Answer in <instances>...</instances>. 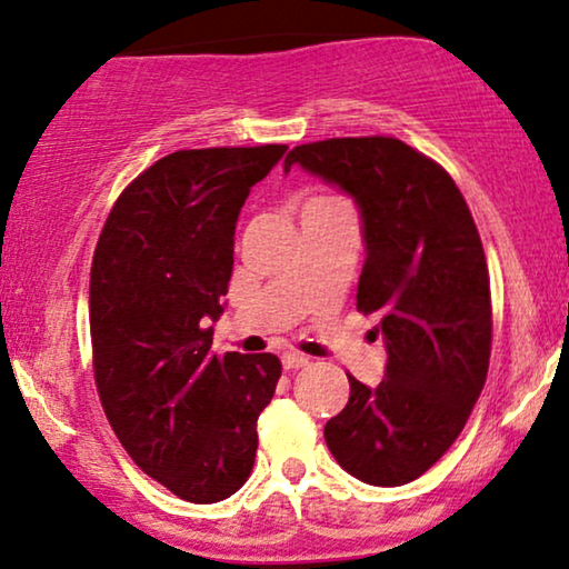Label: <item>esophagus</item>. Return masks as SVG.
Wrapping results in <instances>:
<instances>
[{"label": "esophagus", "instance_id": "34e87169", "mask_svg": "<svg viewBox=\"0 0 569 569\" xmlns=\"http://www.w3.org/2000/svg\"><path fill=\"white\" fill-rule=\"evenodd\" d=\"M283 369H289V372H297V369H301V367H307L309 363V359L307 356H301V353H283Z\"/></svg>", "mask_w": 569, "mask_h": 569}]
</instances>
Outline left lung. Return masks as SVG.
<instances>
[{
    "instance_id": "8db88e82",
    "label": "left lung",
    "mask_w": 569,
    "mask_h": 569,
    "mask_svg": "<svg viewBox=\"0 0 569 569\" xmlns=\"http://www.w3.org/2000/svg\"><path fill=\"white\" fill-rule=\"evenodd\" d=\"M293 163L359 206L367 260L356 309L380 315L388 351L377 388L348 375L351 396L325 423V442L363 483L403 487L448 452L487 382L481 237L450 173L396 138L309 142L286 156V173Z\"/></svg>"
}]
</instances>
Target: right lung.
Here are the masks:
<instances>
[{
	"instance_id": "obj_1",
	"label": "right lung",
	"mask_w": 569,
	"mask_h": 569,
	"mask_svg": "<svg viewBox=\"0 0 569 569\" xmlns=\"http://www.w3.org/2000/svg\"><path fill=\"white\" fill-rule=\"evenodd\" d=\"M286 146L177 150L113 202L90 268L101 406L121 448L173 495L221 502L254 466L272 353H213L241 206Z\"/></svg>"
}]
</instances>
